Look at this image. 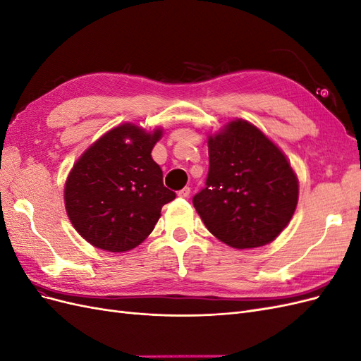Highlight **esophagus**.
<instances>
[{
	"mask_svg": "<svg viewBox=\"0 0 361 361\" xmlns=\"http://www.w3.org/2000/svg\"><path fill=\"white\" fill-rule=\"evenodd\" d=\"M190 194H191V188H190V187H185V188H182V190L178 192V195H179V197H182V199H188Z\"/></svg>",
	"mask_w": 361,
	"mask_h": 361,
	"instance_id": "34e87169",
	"label": "esophagus"
}]
</instances>
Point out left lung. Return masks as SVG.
Segmentation results:
<instances>
[{"label":"left lung","mask_w":361,"mask_h":361,"mask_svg":"<svg viewBox=\"0 0 361 361\" xmlns=\"http://www.w3.org/2000/svg\"><path fill=\"white\" fill-rule=\"evenodd\" d=\"M209 173L192 197L204 226L238 250L267 245L297 209L298 179L285 154L247 120L207 137Z\"/></svg>","instance_id":"obj_1"}]
</instances>
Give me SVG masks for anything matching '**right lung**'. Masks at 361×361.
<instances>
[{"mask_svg": "<svg viewBox=\"0 0 361 361\" xmlns=\"http://www.w3.org/2000/svg\"><path fill=\"white\" fill-rule=\"evenodd\" d=\"M162 129L123 123L108 130L73 164L64 204L75 231L93 247L122 253L154 231L162 206L176 194L162 183L152 149Z\"/></svg>", "mask_w": 361, "mask_h": 361, "instance_id": "add662e5", "label": "right lung"}]
</instances>
